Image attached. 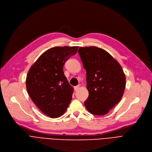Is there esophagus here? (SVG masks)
<instances>
[{"instance_id": "obj_1", "label": "esophagus", "mask_w": 152, "mask_h": 152, "mask_svg": "<svg viewBox=\"0 0 152 152\" xmlns=\"http://www.w3.org/2000/svg\"><path fill=\"white\" fill-rule=\"evenodd\" d=\"M79 88H80V85H77V86H74V90H75V91H77V90H78Z\"/></svg>"}]
</instances>
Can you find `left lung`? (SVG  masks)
Returning <instances> with one entry per match:
<instances>
[{
    "instance_id": "left-lung-1",
    "label": "left lung",
    "mask_w": 152,
    "mask_h": 152,
    "mask_svg": "<svg viewBox=\"0 0 152 152\" xmlns=\"http://www.w3.org/2000/svg\"><path fill=\"white\" fill-rule=\"evenodd\" d=\"M86 72L89 95L84 102L91 114H107L121 99L126 76L120 64L105 50L95 46L80 47L78 50Z\"/></svg>"
}]
</instances>
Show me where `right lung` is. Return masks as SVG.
Here are the masks:
<instances>
[{
	"mask_svg": "<svg viewBox=\"0 0 152 152\" xmlns=\"http://www.w3.org/2000/svg\"><path fill=\"white\" fill-rule=\"evenodd\" d=\"M78 47H54L42 53L29 70L27 91L33 103L48 116L61 117L71 102L74 90L63 71L64 65Z\"/></svg>",
	"mask_w": 152,
	"mask_h": 152,
	"instance_id": "add662e5",
	"label": "right lung"
}]
</instances>
